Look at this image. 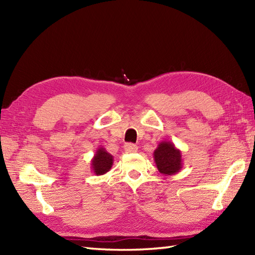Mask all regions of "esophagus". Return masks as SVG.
I'll use <instances>...</instances> for the list:
<instances>
[{"mask_svg":"<svg viewBox=\"0 0 255 255\" xmlns=\"http://www.w3.org/2000/svg\"><path fill=\"white\" fill-rule=\"evenodd\" d=\"M125 151H126V152H137V150H138V147L136 144H133V143H126L125 144Z\"/></svg>","mask_w":255,"mask_h":255,"instance_id":"34e87169","label":"esophagus"}]
</instances>
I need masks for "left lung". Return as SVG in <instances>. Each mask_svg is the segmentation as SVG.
Wrapping results in <instances>:
<instances>
[{
    "label": "left lung",
    "mask_w": 255,
    "mask_h": 255,
    "mask_svg": "<svg viewBox=\"0 0 255 255\" xmlns=\"http://www.w3.org/2000/svg\"><path fill=\"white\" fill-rule=\"evenodd\" d=\"M155 165L161 174L173 175L183 167L182 152L171 141H161L153 152Z\"/></svg>",
    "instance_id": "left-lung-1"
}]
</instances>
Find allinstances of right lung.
<instances>
[{
  "label": "right lung",
  "instance_id": "obj_1",
  "mask_svg": "<svg viewBox=\"0 0 255 255\" xmlns=\"http://www.w3.org/2000/svg\"><path fill=\"white\" fill-rule=\"evenodd\" d=\"M114 162V156L108 153L105 148L100 147L91 161L92 171L95 175H104L112 169Z\"/></svg>",
  "mask_w": 255,
  "mask_h": 255
}]
</instances>
